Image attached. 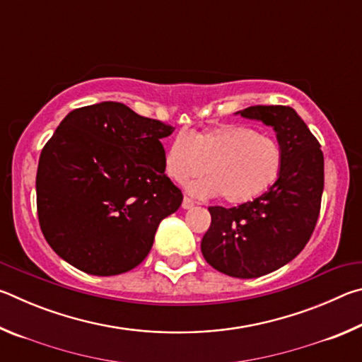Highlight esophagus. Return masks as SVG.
I'll use <instances>...</instances> for the list:
<instances>
[{
  "mask_svg": "<svg viewBox=\"0 0 362 362\" xmlns=\"http://www.w3.org/2000/svg\"><path fill=\"white\" fill-rule=\"evenodd\" d=\"M193 206H194V201L192 198H188V196H185V198H183V203H182L183 209H192Z\"/></svg>",
  "mask_w": 362,
  "mask_h": 362,
  "instance_id": "esophagus-1",
  "label": "esophagus"
}]
</instances>
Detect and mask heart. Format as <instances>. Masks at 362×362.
I'll list each match as a JSON object with an SVG mask.
<instances>
[{
    "label": "heart",
    "mask_w": 362,
    "mask_h": 362,
    "mask_svg": "<svg viewBox=\"0 0 362 362\" xmlns=\"http://www.w3.org/2000/svg\"><path fill=\"white\" fill-rule=\"evenodd\" d=\"M283 150L276 140L243 124H222L201 132H180L164 155V170L175 183L209 175L189 187L196 196H220L244 204L265 193L279 177Z\"/></svg>",
    "instance_id": "1"
}]
</instances>
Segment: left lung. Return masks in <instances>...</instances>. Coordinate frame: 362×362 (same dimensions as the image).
Segmentation results:
<instances>
[{"mask_svg": "<svg viewBox=\"0 0 362 362\" xmlns=\"http://www.w3.org/2000/svg\"><path fill=\"white\" fill-rule=\"evenodd\" d=\"M238 113L273 127L283 168L268 192L254 201L230 209L209 207L212 222L201 252L217 272L250 279L296 259L313 235L324 188V155L291 107L255 105Z\"/></svg>", "mask_w": 362, "mask_h": 362, "instance_id": "obj_1", "label": "left lung"}]
</instances>
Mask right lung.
Wrapping results in <instances>:
<instances>
[{
    "instance_id": "obj_1",
    "label": "right lung",
    "mask_w": 362,
    "mask_h": 362,
    "mask_svg": "<svg viewBox=\"0 0 362 362\" xmlns=\"http://www.w3.org/2000/svg\"><path fill=\"white\" fill-rule=\"evenodd\" d=\"M174 127L119 102L70 112L41 151L36 207L42 235L84 273L115 276L142 263L159 222L183 194L164 174Z\"/></svg>"
}]
</instances>
